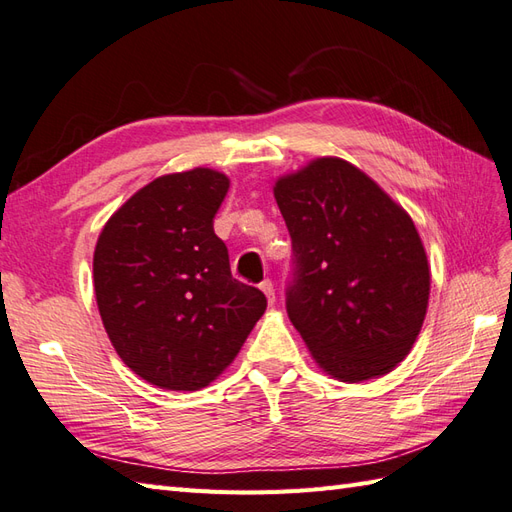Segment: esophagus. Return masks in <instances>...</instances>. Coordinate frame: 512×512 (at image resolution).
<instances>
[{"instance_id":"1","label":"esophagus","mask_w":512,"mask_h":512,"mask_svg":"<svg viewBox=\"0 0 512 512\" xmlns=\"http://www.w3.org/2000/svg\"><path fill=\"white\" fill-rule=\"evenodd\" d=\"M259 287H261V292L266 294V298H268V303L272 305L274 303V283L270 281V279H264L259 283Z\"/></svg>"}]
</instances>
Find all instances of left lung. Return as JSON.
Here are the masks:
<instances>
[{"instance_id": "1", "label": "left lung", "mask_w": 512, "mask_h": 512, "mask_svg": "<svg viewBox=\"0 0 512 512\" xmlns=\"http://www.w3.org/2000/svg\"><path fill=\"white\" fill-rule=\"evenodd\" d=\"M292 238L287 316L337 381L391 372L422 329L430 268L411 216L368 175L318 157L274 186Z\"/></svg>"}]
</instances>
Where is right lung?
Listing matches in <instances>:
<instances>
[{"label":"right lung","mask_w":512,"mask_h":512,"mask_svg":"<svg viewBox=\"0 0 512 512\" xmlns=\"http://www.w3.org/2000/svg\"><path fill=\"white\" fill-rule=\"evenodd\" d=\"M227 175L192 168L153 179L114 212L93 259L95 296L114 350L131 372L196 391L238 355L266 296L231 277L214 216Z\"/></svg>","instance_id":"obj_1"}]
</instances>
